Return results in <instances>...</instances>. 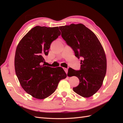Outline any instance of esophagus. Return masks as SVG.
<instances>
[{"label":"esophagus","instance_id":"obj_1","mask_svg":"<svg viewBox=\"0 0 123 123\" xmlns=\"http://www.w3.org/2000/svg\"><path fill=\"white\" fill-rule=\"evenodd\" d=\"M64 70H65V71L66 72V73L67 74V73H68V69L67 68H64Z\"/></svg>","mask_w":123,"mask_h":123}]
</instances>
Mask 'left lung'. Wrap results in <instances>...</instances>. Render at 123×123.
Returning a JSON list of instances; mask_svg holds the SVG:
<instances>
[{
  "mask_svg": "<svg viewBox=\"0 0 123 123\" xmlns=\"http://www.w3.org/2000/svg\"><path fill=\"white\" fill-rule=\"evenodd\" d=\"M62 36L72 48L75 56L82 58L80 70L69 69L70 76L79 78L80 84L73 88L84 98L93 95L102 86L107 70L105 51L94 33L83 24H73L59 27Z\"/></svg>",
  "mask_w": 123,
  "mask_h": 123,
  "instance_id": "1",
  "label": "left lung"
}]
</instances>
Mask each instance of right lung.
Listing matches in <instances>:
<instances>
[{
  "mask_svg": "<svg viewBox=\"0 0 123 123\" xmlns=\"http://www.w3.org/2000/svg\"><path fill=\"white\" fill-rule=\"evenodd\" d=\"M61 34L58 27L37 25L30 30L17 46L14 60L16 74L24 90L37 99L51 95L60 80L67 77L62 67L51 68L43 64L51 43Z\"/></svg>",
  "mask_w": 123,
  "mask_h": 123,
  "instance_id": "right-lung-1",
  "label": "right lung"
}]
</instances>
